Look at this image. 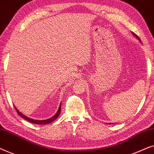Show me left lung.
<instances>
[{"instance_id":"1","label":"left lung","mask_w":154,"mask_h":154,"mask_svg":"<svg viewBox=\"0 0 154 154\" xmlns=\"http://www.w3.org/2000/svg\"><path fill=\"white\" fill-rule=\"evenodd\" d=\"M133 35H134V33H133ZM136 37H137V35H136Z\"/></svg>"}]
</instances>
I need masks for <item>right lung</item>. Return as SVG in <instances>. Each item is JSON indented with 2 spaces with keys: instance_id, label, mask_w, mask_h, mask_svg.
Wrapping results in <instances>:
<instances>
[{
  "instance_id": "1",
  "label": "right lung",
  "mask_w": 154,
  "mask_h": 154,
  "mask_svg": "<svg viewBox=\"0 0 154 154\" xmlns=\"http://www.w3.org/2000/svg\"><path fill=\"white\" fill-rule=\"evenodd\" d=\"M61 104H62V103L60 104V106L59 107V109L57 111V112L56 113V114L54 116H52V118H50L49 119H47V120H43V121H37V120H33V119H31L30 118H28L26 116L23 115L22 113L20 112V111H18V109L16 108L15 106H14V109H15V110L17 111V112L18 115L20 116L21 117H22L23 119H24L25 120H26V121H28L29 122H31V123H35V124H38V125H44V124H48L50 123H52V121H54V120L57 119V117L60 116V111H61Z\"/></svg>"
}]
</instances>
